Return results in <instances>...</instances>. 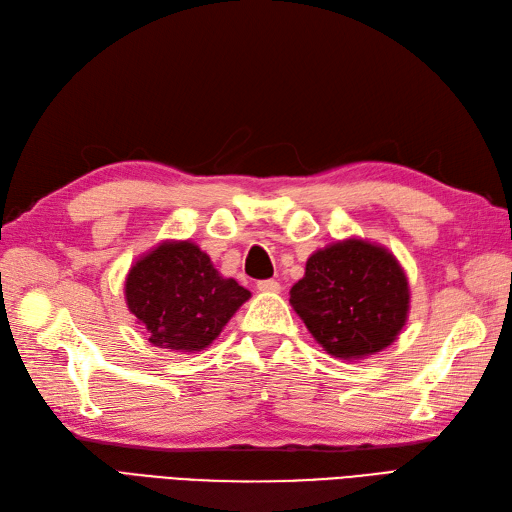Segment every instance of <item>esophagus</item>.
Returning a JSON list of instances; mask_svg holds the SVG:
<instances>
[{
	"label": "esophagus",
	"mask_w": 512,
	"mask_h": 512,
	"mask_svg": "<svg viewBox=\"0 0 512 512\" xmlns=\"http://www.w3.org/2000/svg\"><path fill=\"white\" fill-rule=\"evenodd\" d=\"M258 290L260 292H280L282 286L277 280H262V282H258Z\"/></svg>",
	"instance_id": "1"
}]
</instances>
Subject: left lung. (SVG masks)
I'll return each instance as SVG.
<instances>
[{
  "label": "left lung",
  "instance_id": "1",
  "mask_svg": "<svg viewBox=\"0 0 512 512\" xmlns=\"http://www.w3.org/2000/svg\"><path fill=\"white\" fill-rule=\"evenodd\" d=\"M290 305L337 359H363L391 346L406 327L408 277L397 258L365 239L331 243L307 258Z\"/></svg>",
  "mask_w": 512,
  "mask_h": 512
}]
</instances>
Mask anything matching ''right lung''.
<instances>
[{
  "mask_svg": "<svg viewBox=\"0 0 512 512\" xmlns=\"http://www.w3.org/2000/svg\"><path fill=\"white\" fill-rule=\"evenodd\" d=\"M252 297L222 277L192 241H164L138 258L126 277V303L158 348L200 352Z\"/></svg>",
  "mask_w": 512,
  "mask_h": 512,
  "instance_id": "1",
  "label": "right lung"
}]
</instances>
